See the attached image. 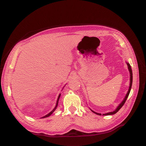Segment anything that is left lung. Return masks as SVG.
<instances>
[{
	"instance_id": "8db88e82",
	"label": "left lung",
	"mask_w": 146,
	"mask_h": 146,
	"mask_svg": "<svg viewBox=\"0 0 146 146\" xmlns=\"http://www.w3.org/2000/svg\"><path fill=\"white\" fill-rule=\"evenodd\" d=\"M127 65H128V68H129V72H130V86H129V91H128V93H127V94H126V96L125 97L124 100H123V102H121V103L120 104V105H119V106L117 107V109H116L115 111H112V112H109V113H105V114H103V115H113V114H115L116 113H117V112L119 111V110H120V109L121 108V107H122V106H123V105H124V104H125V102H126V100H127V99L128 96H129V93H130V90H131L132 84V71L131 66H130V65L129 63H127ZM91 111H93V113H94L97 114V115H102V114H100V113H98L94 112V111H93V110H91Z\"/></svg>"
}]
</instances>
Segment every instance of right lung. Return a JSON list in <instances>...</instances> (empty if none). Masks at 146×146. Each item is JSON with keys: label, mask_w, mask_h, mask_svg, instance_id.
Instances as JSON below:
<instances>
[{"label": "right lung", "mask_w": 146, "mask_h": 146, "mask_svg": "<svg viewBox=\"0 0 146 146\" xmlns=\"http://www.w3.org/2000/svg\"><path fill=\"white\" fill-rule=\"evenodd\" d=\"M60 94H59V96H58V99H57V102H56V106H55V107L54 108V109L53 110L51 111V112H50L48 114H47L46 115H45V116H44V117H43L42 118H46V117H49V116L50 115H52V113L55 110V109L56 108V107H57V106H58V100H59V98H60Z\"/></svg>", "instance_id": "add662e5"}]
</instances>
